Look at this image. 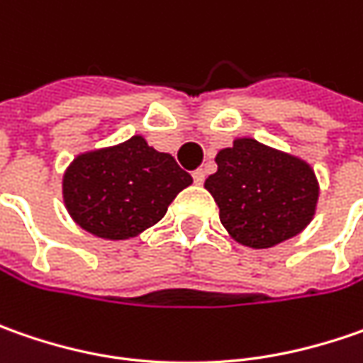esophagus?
<instances>
[{"label": "esophagus", "mask_w": 363, "mask_h": 363, "mask_svg": "<svg viewBox=\"0 0 363 363\" xmlns=\"http://www.w3.org/2000/svg\"><path fill=\"white\" fill-rule=\"evenodd\" d=\"M191 177H194V182L198 186H202L203 179H206V174H203V169H196V172H191Z\"/></svg>", "instance_id": "esophagus-1"}]
</instances>
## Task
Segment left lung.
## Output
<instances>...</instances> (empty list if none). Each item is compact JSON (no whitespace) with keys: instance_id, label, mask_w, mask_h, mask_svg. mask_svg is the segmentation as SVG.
<instances>
[{"instance_id":"1","label":"left lung","mask_w":363,"mask_h":363,"mask_svg":"<svg viewBox=\"0 0 363 363\" xmlns=\"http://www.w3.org/2000/svg\"><path fill=\"white\" fill-rule=\"evenodd\" d=\"M216 163L218 172L203 188L238 244L271 248L297 236L313 220L319 184L307 161L242 137L220 149Z\"/></svg>"}]
</instances>
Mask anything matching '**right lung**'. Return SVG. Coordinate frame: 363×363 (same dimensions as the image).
I'll list each match as a JSON object with an SVG mask.
<instances>
[{
    "instance_id": "1",
    "label": "right lung",
    "mask_w": 363,
    "mask_h": 363,
    "mask_svg": "<svg viewBox=\"0 0 363 363\" xmlns=\"http://www.w3.org/2000/svg\"><path fill=\"white\" fill-rule=\"evenodd\" d=\"M191 182L169 153L135 135L119 145L80 153L64 172L62 198L82 230L127 240L157 224Z\"/></svg>"
}]
</instances>
